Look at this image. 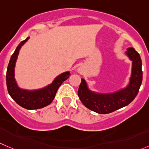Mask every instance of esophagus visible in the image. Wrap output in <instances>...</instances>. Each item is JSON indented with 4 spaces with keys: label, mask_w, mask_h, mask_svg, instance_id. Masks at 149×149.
<instances>
[{
    "label": "esophagus",
    "mask_w": 149,
    "mask_h": 149,
    "mask_svg": "<svg viewBox=\"0 0 149 149\" xmlns=\"http://www.w3.org/2000/svg\"><path fill=\"white\" fill-rule=\"evenodd\" d=\"M78 71H79V72H80V71H81V70H80V69H78Z\"/></svg>",
    "instance_id": "obj_1"
}]
</instances>
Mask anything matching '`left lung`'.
<instances>
[{"mask_svg": "<svg viewBox=\"0 0 149 149\" xmlns=\"http://www.w3.org/2000/svg\"><path fill=\"white\" fill-rule=\"evenodd\" d=\"M126 55L132 61V66L130 83L124 88L110 93H96L88 88L84 79H81L77 94L87 108L100 114H107L128 105L134 100L142 83V61L139 53L133 47L128 48Z\"/></svg>", "mask_w": 149, "mask_h": 149, "instance_id": "obj_1", "label": "left lung"}]
</instances>
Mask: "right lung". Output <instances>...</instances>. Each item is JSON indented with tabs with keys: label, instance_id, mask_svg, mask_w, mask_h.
Instances as JSON below:
<instances>
[{
	"label": "right lung",
	"instance_id": "obj_1",
	"mask_svg": "<svg viewBox=\"0 0 149 149\" xmlns=\"http://www.w3.org/2000/svg\"><path fill=\"white\" fill-rule=\"evenodd\" d=\"M29 37L21 42L12 54L6 72V86L12 99L21 107L27 110H36L49 105L54 100L58 89L63 81L69 77V72H63L56 77L51 84L38 90H25L18 87L15 78V68L19 49Z\"/></svg>",
	"mask_w": 149,
	"mask_h": 149
}]
</instances>
